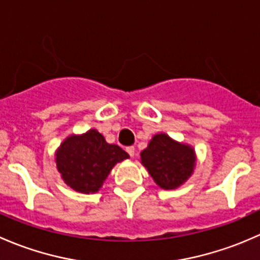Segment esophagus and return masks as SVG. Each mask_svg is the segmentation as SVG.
Returning <instances> with one entry per match:
<instances>
[{"instance_id": "esophagus-1", "label": "esophagus", "mask_w": 260, "mask_h": 260, "mask_svg": "<svg viewBox=\"0 0 260 260\" xmlns=\"http://www.w3.org/2000/svg\"><path fill=\"white\" fill-rule=\"evenodd\" d=\"M126 151L130 156H135V148H134V146H127Z\"/></svg>"}]
</instances>
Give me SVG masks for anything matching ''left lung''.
Here are the masks:
<instances>
[{
	"label": "left lung",
	"mask_w": 260,
	"mask_h": 260,
	"mask_svg": "<svg viewBox=\"0 0 260 260\" xmlns=\"http://www.w3.org/2000/svg\"><path fill=\"white\" fill-rule=\"evenodd\" d=\"M141 162L160 188L175 189L191 175L194 150L171 140L165 134H157L141 151Z\"/></svg>",
	"instance_id": "1"
}]
</instances>
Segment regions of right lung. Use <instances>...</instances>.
Wrapping results in <instances>:
<instances>
[{
  "label": "right lung",
  "instance_id": "1",
  "mask_svg": "<svg viewBox=\"0 0 260 260\" xmlns=\"http://www.w3.org/2000/svg\"><path fill=\"white\" fill-rule=\"evenodd\" d=\"M129 154L120 146L108 144L99 131L72 135L56 152V164L70 188L80 192H96L116 162Z\"/></svg>",
  "mask_w": 260,
  "mask_h": 260
}]
</instances>
